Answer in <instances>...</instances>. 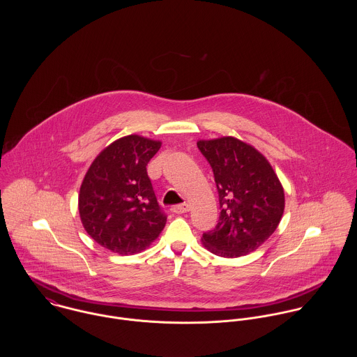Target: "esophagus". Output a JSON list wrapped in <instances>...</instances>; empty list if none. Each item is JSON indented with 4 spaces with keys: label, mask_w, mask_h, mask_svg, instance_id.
Listing matches in <instances>:
<instances>
[{
    "label": "esophagus",
    "mask_w": 357,
    "mask_h": 357,
    "mask_svg": "<svg viewBox=\"0 0 357 357\" xmlns=\"http://www.w3.org/2000/svg\"><path fill=\"white\" fill-rule=\"evenodd\" d=\"M172 211H173V213H176V214H184V213L190 211V204H177V206H173V207H172Z\"/></svg>",
    "instance_id": "esophagus-1"
}]
</instances>
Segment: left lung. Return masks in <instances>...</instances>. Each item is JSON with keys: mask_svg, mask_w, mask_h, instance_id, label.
<instances>
[{"mask_svg": "<svg viewBox=\"0 0 357 357\" xmlns=\"http://www.w3.org/2000/svg\"><path fill=\"white\" fill-rule=\"evenodd\" d=\"M218 191L220 220L202 236L204 248L235 258L257 250L278 228L284 211V190L268 159L253 146L224 136L199 140Z\"/></svg>", "mask_w": 357, "mask_h": 357, "instance_id": "obj_1", "label": "left lung"}]
</instances>
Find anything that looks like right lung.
Masks as SVG:
<instances>
[{"mask_svg":"<svg viewBox=\"0 0 357 357\" xmlns=\"http://www.w3.org/2000/svg\"><path fill=\"white\" fill-rule=\"evenodd\" d=\"M162 143L139 135L107 146L89 166L79 188L78 210L89 236L121 255L146 250L166 224L147 163Z\"/></svg>","mask_w":357,"mask_h":357,"instance_id":"obj_1","label":"right lung"}]
</instances>
